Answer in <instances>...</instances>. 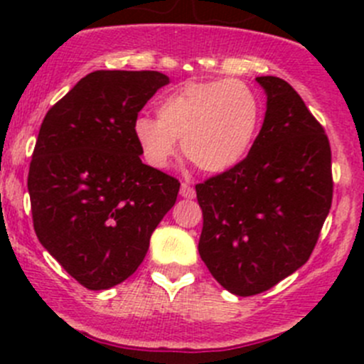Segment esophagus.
I'll list each match as a JSON object with an SVG mask.
<instances>
[{
  "mask_svg": "<svg viewBox=\"0 0 364 364\" xmlns=\"http://www.w3.org/2000/svg\"><path fill=\"white\" fill-rule=\"evenodd\" d=\"M179 193H181V197H185V199H193V197H196V190H193V186H190L188 183H183Z\"/></svg>",
  "mask_w": 364,
  "mask_h": 364,
  "instance_id": "esophagus-1",
  "label": "esophagus"
}]
</instances>
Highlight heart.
Wrapping results in <instances>:
<instances>
[{
    "label": "heart",
    "instance_id": "1",
    "mask_svg": "<svg viewBox=\"0 0 364 364\" xmlns=\"http://www.w3.org/2000/svg\"><path fill=\"white\" fill-rule=\"evenodd\" d=\"M159 119L139 116L134 135L151 167L171 165L183 141L186 159L200 171L225 172L250 153L260 124V104L245 82L193 80L164 95Z\"/></svg>",
    "mask_w": 364,
    "mask_h": 364
}]
</instances>
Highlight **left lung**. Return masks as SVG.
<instances>
[{
    "label": "left lung",
    "mask_w": 364,
    "mask_h": 364,
    "mask_svg": "<svg viewBox=\"0 0 364 364\" xmlns=\"http://www.w3.org/2000/svg\"><path fill=\"white\" fill-rule=\"evenodd\" d=\"M267 97L247 159L196 185L200 259L236 296H255L299 269L331 209V148L324 128L280 77H257Z\"/></svg>",
    "instance_id": "1"
}]
</instances>
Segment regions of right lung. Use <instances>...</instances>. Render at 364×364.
<instances>
[{"label":"right lung","mask_w":364,"mask_h":364,"mask_svg":"<svg viewBox=\"0 0 364 364\" xmlns=\"http://www.w3.org/2000/svg\"><path fill=\"white\" fill-rule=\"evenodd\" d=\"M168 84L153 70L87 73L46 114L28 174L38 241L72 278L105 291L137 271L179 181L142 164L134 123Z\"/></svg>","instance_id":"obj_1"}]
</instances>
